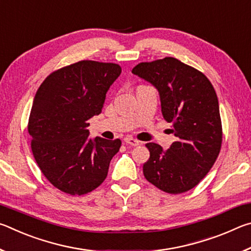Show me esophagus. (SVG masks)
I'll use <instances>...</instances> for the list:
<instances>
[{
  "instance_id": "esophagus-1",
  "label": "esophagus",
  "mask_w": 251,
  "mask_h": 251,
  "mask_svg": "<svg viewBox=\"0 0 251 251\" xmlns=\"http://www.w3.org/2000/svg\"><path fill=\"white\" fill-rule=\"evenodd\" d=\"M124 142H125L126 144H128V145H130V146H138L139 144H141V142L137 141V139L133 138V137H126V138L124 139Z\"/></svg>"
}]
</instances>
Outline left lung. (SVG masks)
I'll return each mask as SVG.
<instances>
[{
	"instance_id": "8db88e82",
	"label": "left lung",
	"mask_w": 251,
	"mask_h": 251,
	"mask_svg": "<svg viewBox=\"0 0 251 251\" xmlns=\"http://www.w3.org/2000/svg\"><path fill=\"white\" fill-rule=\"evenodd\" d=\"M131 73L158 91L161 114L176 136L168 150L148 143L146 179L163 192L181 194L199 184L219 155L223 141L217 94L201 72L177 58L139 63Z\"/></svg>"
}]
</instances>
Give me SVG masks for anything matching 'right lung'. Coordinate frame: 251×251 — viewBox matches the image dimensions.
I'll list each match as a JSON object with an SVG mask.
<instances>
[{"instance_id": "right-lung-1", "label": "right lung", "mask_w": 251, "mask_h": 251, "mask_svg": "<svg viewBox=\"0 0 251 251\" xmlns=\"http://www.w3.org/2000/svg\"><path fill=\"white\" fill-rule=\"evenodd\" d=\"M122 73L114 63L80 61L50 74L36 92L28 120L37 165L54 187L84 195L105 180L121 139L88 137L106 93Z\"/></svg>"}]
</instances>
